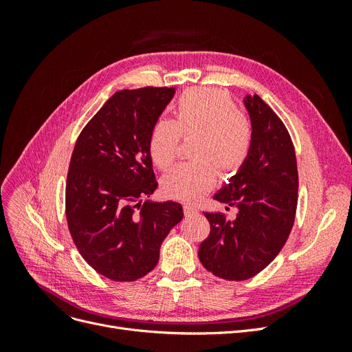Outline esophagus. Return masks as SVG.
<instances>
[{"instance_id":"obj_1","label":"esophagus","mask_w":352,"mask_h":352,"mask_svg":"<svg viewBox=\"0 0 352 352\" xmlns=\"http://www.w3.org/2000/svg\"><path fill=\"white\" fill-rule=\"evenodd\" d=\"M184 210H185V214H186V216L198 214V208L194 207L192 204H185V206H184Z\"/></svg>"}]
</instances>
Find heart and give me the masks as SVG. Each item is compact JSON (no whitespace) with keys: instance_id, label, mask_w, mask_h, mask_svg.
<instances>
[{"instance_id":"obj_1","label":"heart","mask_w":352,"mask_h":352,"mask_svg":"<svg viewBox=\"0 0 352 352\" xmlns=\"http://www.w3.org/2000/svg\"><path fill=\"white\" fill-rule=\"evenodd\" d=\"M180 135L194 136L189 162L180 163L163 179L166 195L195 201L223 177L238 173L252 146V126L225 91L194 88L175 105V119H158L150 133L148 151L158 168H168L179 155Z\"/></svg>"}]
</instances>
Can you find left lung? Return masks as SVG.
<instances>
[{"instance_id":"left-lung-1","label":"left lung","mask_w":352,"mask_h":352,"mask_svg":"<svg viewBox=\"0 0 352 352\" xmlns=\"http://www.w3.org/2000/svg\"><path fill=\"white\" fill-rule=\"evenodd\" d=\"M252 126L251 153L239 172L214 195L236 217L204 212L210 235L199 245L201 264L220 279L247 280L280 252L294 226L298 168L283 122L258 95L243 98Z\"/></svg>"}]
</instances>
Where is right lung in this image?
I'll return each instance as SVG.
<instances>
[{
	"label": "right lung",
	"mask_w": 352,
	"mask_h": 352,
	"mask_svg": "<svg viewBox=\"0 0 352 352\" xmlns=\"http://www.w3.org/2000/svg\"><path fill=\"white\" fill-rule=\"evenodd\" d=\"M175 88L116 92L83 127L72 154L66 217L78 251L116 282H132L158 263L160 247L184 219L179 202H154L148 141Z\"/></svg>",
	"instance_id": "right-lung-1"
}]
</instances>
